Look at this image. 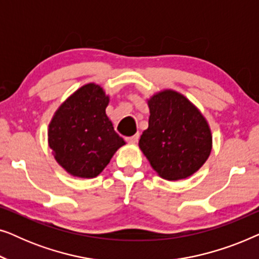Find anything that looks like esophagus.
Instances as JSON below:
<instances>
[{
	"label": "esophagus",
	"instance_id": "esophagus-1",
	"mask_svg": "<svg viewBox=\"0 0 259 259\" xmlns=\"http://www.w3.org/2000/svg\"><path fill=\"white\" fill-rule=\"evenodd\" d=\"M138 140H139V134H134V136H132V137H127L126 138V141L128 144H137L138 143Z\"/></svg>",
	"mask_w": 259,
	"mask_h": 259
}]
</instances>
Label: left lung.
Here are the masks:
<instances>
[{
    "instance_id": "left-lung-1",
    "label": "left lung",
    "mask_w": 259,
    "mask_h": 259,
    "mask_svg": "<svg viewBox=\"0 0 259 259\" xmlns=\"http://www.w3.org/2000/svg\"><path fill=\"white\" fill-rule=\"evenodd\" d=\"M147 105L150 118L139 140L141 152L161 178H189L211 154L207 120L189 99L173 90L153 94Z\"/></svg>"
}]
</instances>
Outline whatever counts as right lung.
Returning a JSON list of instances; mask_svg holds the SVG:
<instances>
[{"label": "right lung", "mask_w": 259, "mask_h": 259, "mask_svg": "<svg viewBox=\"0 0 259 259\" xmlns=\"http://www.w3.org/2000/svg\"><path fill=\"white\" fill-rule=\"evenodd\" d=\"M109 95L91 82L60 105L48 126V145L58 164L70 176L95 178L125 140L106 114Z\"/></svg>", "instance_id": "obj_1"}]
</instances>
